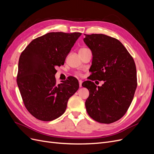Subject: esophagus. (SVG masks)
Returning a JSON list of instances; mask_svg holds the SVG:
<instances>
[{
	"label": "esophagus",
	"instance_id": "1",
	"mask_svg": "<svg viewBox=\"0 0 154 154\" xmlns=\"http://www.w3.org/2000/svg\"><path fill=\"white\" fill-rule=\"evenodd\" d=\"M82 80H79V85H80V87H82Z\"/></svg>",
	"mask_w": 154,
	"mask_h": 154
}]
</instances>
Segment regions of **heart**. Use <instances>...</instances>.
I'll return each mask as SVG.
<instances>
[{"label":"heart","mask_w":154,"mask_h":154,"mask_svg":"<svg viewBox=\"0 0 154 154\" xmlns=\"http://www.w3.org/2000/svg\"><path fill=\"white\" fill-rule=\"evenodd\" d=\"M85 49V48H82V49H81L80 50H82V49ZM76 76H82V74H81L80 72H76Z\"/></svg>","instance_id":"heart-1"}]
</instances>
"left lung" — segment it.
Instances as JSON below:
<instances>
[{
    "label": "left lung",
    "mask_w": 154,
    "mask_h": 154,
    "mask_svg": "<svg viewBox=\"0 0 154 154\" xmlns=\"http://www.w3.org/2000/svg\"><path fill=\"white\" fill-rule=\"evenodd\" d=\"M84 35L83 41L92 54L91 81L82 83L89 91L87 112L97 122L114 123L125 114L132 101L137 88L136 64L118 40L103 34ZM95 79L104 83L97 86L91 82Z\"/></svg>",
    "instance_id": "8db88e82"
}]
</instances>
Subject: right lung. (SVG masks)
<instances>
[{
	"label": "right lung",
	"instance_id": "right-lung-1",
	"mask_svg": "<svg viewBox=\"0 0 154 154\" xmlns=\"http://www.w3.org/2000/svg\"><path fill=\"white\" fill-rule=\"evenodd\" d=\"M81 32H51L32 40L18 61L17 85L24 105L35 118L49 122L61 116L79 88L74 77L56 83L55 67L65 60Z\"/></svg>",
	"mask_w": 154,
	"mask_h": 154
}]
</instances>
